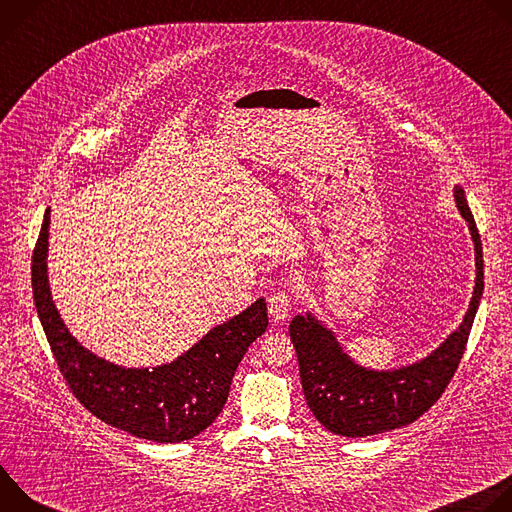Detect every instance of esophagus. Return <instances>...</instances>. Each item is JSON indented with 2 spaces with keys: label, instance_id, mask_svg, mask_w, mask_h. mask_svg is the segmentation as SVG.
Returning <instances> with one entry per match:
<instances>
[{
  "label": "esophagus",
  "instance_id": "esophagus-1",
  "mask_svg": "<svg viewBox=\"0 0 512 512\" xmlns=\"http://www.w3.org/2000/svg\"><path fill=\"white\" fill-rule=\"evenodd\" d=\"M267 308H269V318L273 322H283L289 316L291 310V296L287 291H277L269 300H267Z\"/></svg>",
  "mask_w": 512,
  "mask_h": 512
}]
</instances>
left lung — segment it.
Masks as SVG:
<instances>
[{"label": "left lung", "mask_w": 512, "mask_h": 512, "mask_svg": "<svg viewBox=\"0 0 512 512\" xmlns=\"http://www.w3.org/2000/svg\"><path fill=\"white\" fill-rule=\"evenodd\" d=\"M454 200L472 235L476 285L462 324L425 358L407 367L373 371L356 364L312 312L291 320L289 338L298 352L302 389L312 413L328 431L367 437L409 425L442 397L454 377L484 289L482 243L460 186H454Z\"/></svg>", "instance_id": "1"}]
</instances>
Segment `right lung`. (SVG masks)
Masks as SVG:
<instances>
[{"instance_id":"add662e5","label":"right lung","mask_w":512,"mask_h":512,"mask_svg":"<svg viewBox=\"0 0 512 512\" xmlns=\"http://www.w3.org/2000/svg\"><path fill=\"white\" fill-rule=\"evenodd\" d=\"M48 229L50 206L32 255V291L70 391L101 421L143 440L178 444L202 433L223 411L247 348L267 330L265 300L214 326L172 362L154 369L119 367L85 348L62 322L48 285Z\"/></svg>"}]
</instances>
